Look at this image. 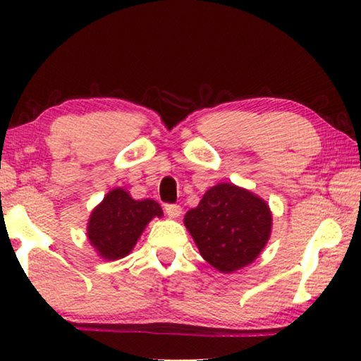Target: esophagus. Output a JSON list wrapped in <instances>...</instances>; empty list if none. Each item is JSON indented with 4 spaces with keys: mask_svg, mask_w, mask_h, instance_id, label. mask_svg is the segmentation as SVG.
I'll return each mask as SVG.
<instances>
[{
    "mask_svg": "<svg viewBox=\"0 0 361 361\" xmlns=\"http://www.w3.org/2000/svg\"><path fill=\"white\" fill-rule=\"evenodd\" d=\"M166 213L170 218H178L181 215V207L176 204H167L166 205Z\"/></svg>",
    "mask_w": 361,
    "mask_h": 361,
    "instance_id": "34e87169",
    "label": "esophagus"
}]
</instances>
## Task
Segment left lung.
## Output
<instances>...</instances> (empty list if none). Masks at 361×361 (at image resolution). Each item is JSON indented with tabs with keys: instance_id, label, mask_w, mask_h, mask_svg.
<instances>
[{
	"instance_id": "1",
	"label": "left lung",
	"mask_w": 361,
	"mask_h": 361,
	"mask_svg": "<svg viewBox=\"0 0 361 361\" xmlns=\"http://www.w3.org/2000/svg\"><path fill=\"white\" fill-rule=\"evenodd\" d=\"M185 226L200 256L216 271L231 274L258 258L272 232L264 199L232 183H218L185 215Z\"/></svg>"
}]
</instances>
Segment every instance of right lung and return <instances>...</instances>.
<instances>
[{
    "instance_id": "right-lung-1",
    "label": "right lung",
    "mask_w": 361,
    "mask_h": 361,
    "mask_svg": "<svg viewBox=\"0 0 361 361\" xmlns=\"http://www.w3.org/2000/svg\"><path fill=\"white\" fill-rule=\"evenodd\" d=\"M162 215L156 200H135L124 188H114L90 213L87 240L100 258L121 259L137 245L151 219Z\"/></svg>"
}]
</instances>
